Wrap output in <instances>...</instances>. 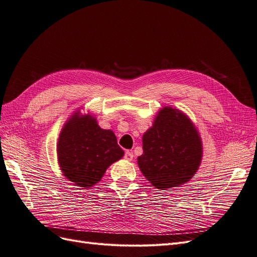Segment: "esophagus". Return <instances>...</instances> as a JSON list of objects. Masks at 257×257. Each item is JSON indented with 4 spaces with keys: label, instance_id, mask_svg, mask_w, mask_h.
Masks as SVG:
<instances>
[{
    "label": "esophagus",
    "instance_id": "34e87169",
    "mask_svg": "<svg viewBox=\"0 0 257 257\" xmlns=\"http://www.w3.org/2000/svg\"><path fill=\"white\" fill-rule=\"evenodd\" d=\"M133 158H134V154L132 151H125V153H124V159L126 161H132Z\"/></svg>",
    "mask_w": 257,
    "mask_h": 257
}]
</instances>
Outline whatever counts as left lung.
Returning <instances> with one entry per match:
<instances>
[{"instance_id":"8db88e82","label":"left lung","mask_w":257,"mask_h":257,"mask_svg":"<svg viewBox=\"0 0 257 257\" xmlns=\"http://www.w3.org/2000/svg\"><path fill=\"white\" fill-rule=\"evenodd\" d=\"M144 153L137 162L157 189H170L190 181L200 164L203 148L191 120L180 110L164 107L143 136Z\"/></svg>"}]
</instances>
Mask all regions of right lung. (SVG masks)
Returning <instances> with one entry per match:
<instances>
[{"label": "right lung", "instance_id": "1", "mask_svg": "<svg viewBox=\"0 0 257 257\" xmlns=\"http://www.w3.org/2000/svg\"><path fill=\"white\" fill-rule=\"evenodd\" d=\"M124 151L110 130L100 128L92 115L75 113L62 130L58 159L63 175L81 188H90Z\"/></svg>", "mask_w": 257, "mask_h": 257}]
</instances>
